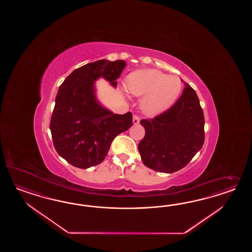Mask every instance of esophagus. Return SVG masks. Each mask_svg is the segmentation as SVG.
I'll return each mask as SVG.
<instances>
[{
	"label": "esophagus",
	"instance_id": "1",
	"mask_svg": "<svg viewBox=\"0 0 252 252\" xmlns=\"http://www.w3.org/2000/svg\"><path fill=\"white\" fill-rule=\"evenodd\" d=\"M140 121V118H139V116L138 115H134L133 116V124L134 125H137L138 123Z\"/></svg>",
	"mask_w": 252,
	"mask_h": 252
}]
</instances>
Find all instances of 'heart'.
<instances>
[{"label": "heart", "mask_w": 252, "mask_h": 252, "mask_svg": "<svg viewBox=\"0 0 252 252\" xmlns=\"http://www.w3.org/2000/svg\"><path fill=\"white\" fill-rule=\"evenodd\" d=\"M126 89L136 97H144L142 110L153 116L163 113L176 102L183 84L177 76H168L155 69H143L130 74Z\"/></svg>", "instance_id": "b5f03b06"}]
</instances>
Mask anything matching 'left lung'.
Returning <instances> with one entry per match:
<instances>
[{"mask_svg":"<svg viewBox=\"0 0 252 252\" xmlns=\"http://www.w3.org/2000/svg\"><path fill=\"white\" fill-rule=\"evenodd\" d=\"M176 102L153 118L142 119L145 137L138 144L147 167L175 173L185 167L202 148L205 139L204 115L195 91L184 83Z\"/></svg>","mask_w":252,"mask_h":252,"instance_id":"1","label":"left lung"}]
</instances>
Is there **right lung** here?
I'll use <instances>...</instances> for the list:
<instances>
[{
  "mask_svg": "<svg viewBox=\"0 0 252 252\" xmlns=\"http://www.w3.org/2000/svg\"><path fill=\"white\" fill-rule=\"evenodd\" d=\"M126 62L99 60L76 69L62 83L50 123L57 153L73 166H95L106 157L115 137L133 126L132 114L115 115L100 106L94 81L104 77L114 87Z\"/></svg>",
  "mask_w": 252,
  "mask_h": 252,
  "instance_id": "1",
  "label": "right lung"
}]
</instances>
